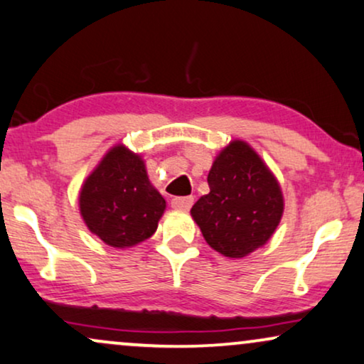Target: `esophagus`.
<instances>
[{
    "instance_id": "1",
    "label": "esophagus",
    "mask_w": 364,
    "mask_h": 364,
    "mask_svg": "<svg viewBox=\"0 0 364 364\" xmlns=\"http://www.w3.org/2000/svg\"><path fill=\"white\" fill-rule=\"evenodd\" d=\"M193 205V196H176L171 200V206L176 210H190Z\"/></svg>"
}]
</instances>
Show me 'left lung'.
<instances>
[{
	"instance_id": "8db88e82",
	"label": "left lung",
	"mask_w": 364,
	"mask_h": 364,
	"mask_svg": "<svg viewBox=\"0 0 364 364\" xmlns=\"http://www.w3.org/2000/svg\"><path fill=\"white\" fill-rule=\"evenodd\" d=\"M208 195L191 216L206 243L230 259H242L272 237L282 218L277 179L247 142H230L208 173Z\"/></svg>"
}]
</instances>
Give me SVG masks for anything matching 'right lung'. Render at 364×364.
Instances as JSON below:
<instances>
[{"label":"right lung","mask_w":364,"mask_h":364,"mask_svg":"<svg viewBox=\"0 0 364 364\" xmlns=\"http://www.w3.org/2000/svg\"><path fill=\"white\" fill-rule=\"evenodd\" d=\"M79 203L90 232L116 248L149 238L166 208L149 183L144 161L124 146L110 149L85 179Z\"/></svg>","instance_id":"right-lung-1"}]
</instances>
